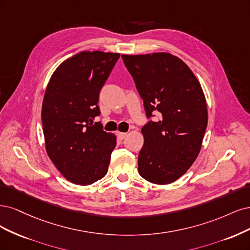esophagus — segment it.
Masks as SVG:
<instances>
[{
    "label": "esophagus",
    "mask_w": 250,
    "mask_h": 250,
    "mask_svg": "<svg viewBox=\"0 0 250 250\" xmlns=\"http://www.w3.org/2000/svg\"><path fill=\"white\" fill-rule=\"evenodd\" d=\"M116 135H117L118 138H119V139H122V140H123V139H125V137L127 136V134H126V133H122V132H117V133H116Z\"/></svg>",
    "instance_id": "1"
}]
</instances>
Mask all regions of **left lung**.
I'll return each mask as SVG.
<instances>
[{"label": "left lung", "mask_w": 250, "mask_h": 250, "mask_svg": "<svg viewBox=\"0 0 250 250\" xmlns=\"http://www.w3.org/2000/svg\"><path fill=\"white\" fill-rule=\"evenodd\" d=\"M143 100L146 117L160 119L142 127L138 171L158 185L170 184L196 160L208 125L206 98L198 80L185 62L169 53L123 55Z\"/></svg>", "instance_id": "obj_1"}]
</instances>
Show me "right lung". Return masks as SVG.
<instances>
[{"instance_id": "obj_1", "label": "right lung", "mask_w": 250, "mask_h": 250, "mask_svg": "<svg viewBox=\"0 0 250 250\" xmlns=\"http://www.w3.org/2000/svg\"><path fill=\"white\" fill-rule=\"evenodd\" d=\"M120 54L80 52L54 71L44 93L42 120L47 156L67 181L91 185L108 172L116 136L93 119L99 95Z\"/></svg>"}]
</instances>
